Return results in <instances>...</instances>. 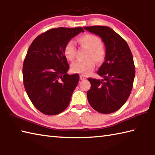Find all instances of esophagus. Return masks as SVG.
<instances>
[{"label": "esophagus", "instance_id": "obj_1", "mask_svg": "<svg viewBox=\"0 0 155 155\" xmlns=\"http://www.w3.org/2000/svg\"><path fill=\"white\" fill-rule=\"evenodd\" d=\"M80 78L81 80H86V77L84 76V75H81Z\"/></svg>", "mask_w": 155, "mask_h": 155}]
</instances>
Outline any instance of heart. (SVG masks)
<instances>
[{"mask_svg": "<svg viewBox=\"0 0 155 155\" xmlns=\"http://www.w3.org/2000/svg\"><path fill=\"white\" fill-rule=\"evenodd\" d=\"M78 42L84 48L87 49V53L84 61H77L71 66V70L74 73L88 75L94 69L95 61L101 63L105 58V51L101 46V40L94 34H85L79 37ZM64 53L67 60L73 61L75 56V46L73 41H69L64 48Z\"/></svg>", "mask_w": 155, "mask_h": 155, "instance_id": "b5f03b06", "label": "heart"}]
</instances>
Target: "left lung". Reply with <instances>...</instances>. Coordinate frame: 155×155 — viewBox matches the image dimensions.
<instances>
[{
  "label": "left lung",
  "mask_w": 155,
  "mask_h": 155,
  "mask_svg": "<svg viewBox=\"0 0 155 155\" xmlns=\"http://www.w3.org/2000/svg\"><path fill=\"white\" fill-rule=\"evenodd\" d=\"M84 28L101 37L105 46V61L97 72L104 79L88 78V101L99 113L117 111L125 104L133 88L135 70L131 51L126 41L108 26Z\"/></svg>",
  "instance_id": "obj_1"
}]
</instances>
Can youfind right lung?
<instances>
[{"mask_svg": "<svg viewBox=\"0 0 155 155\" xmlns=\"http://www.w3.org/2000/svg\"><path fill=\"white\" fill-rule=\"evenodd\" d=\"M81 32V27L52 28L37 36L23 64L24 85L34 107L48 115L64 111L70 104L80 76L68 75L64 53L66 44Z\"/></svg>", "mask_w": 155, "mask_h": 155, "instance_id": "add662e5", "label": "right lung"}]
</instances>
